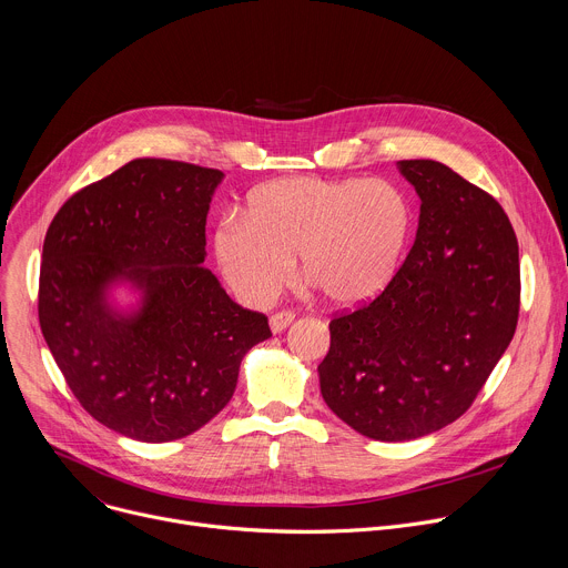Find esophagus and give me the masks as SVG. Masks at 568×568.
<instances>
[{
	"label": "esophagus",
	"mask_w": 568,
	"mask_h": 568,
	"mask_svg": "<svg viewBox=\"0 0 568 568\" xmlns=\"http://www.w3.org/2000/svg\"><path fill=\"white\" fill-rule=\"evenodd\" d=\"M292 321H294V312H276V314L270 316V328H272L274 335L283 333Z\"/></svg>",
	"instance_id": "1"
}]
</instances>
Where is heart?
<instances>
[{"label": "heart", "mask_w": 568, "mask_h": 568, "mask_svg": "<svg viewBox=\"0 0 568 568\" xmlns=\"http://www.w3.org/2000/svg\"><path fill=\"white\" fill-rule=\"evenodd\" d=\"M412 229V202L388 182L287 178L256 189L245 217L220 220L213 252L250 305L276 298L294 256L328 301L357 305L390 283Z\"/></svg>", "instance_id": "b5f03b06"}]
</instances>
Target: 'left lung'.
<instances>
[{
	"instance_id": "8db88e82",
	"label": "left lung",
	"mask_w": 568,
	"mask_h": 568,
	"mask_svg": "<svg viewBox=\"0 0 568 568\" xmlns=\"http://www.w3.org/2000/svg\"><path fill=\"white\" fill-rule=\"evenodd\" d=\"M397 169L420 197L416 242L371 303L331 321L321 395L355 432L399 443L460 418L513 342L519 247L501 204L434 159Z\"/></svg>"
}]
</instances>
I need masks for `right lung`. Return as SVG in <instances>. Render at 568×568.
Returning a JSON list of instances; mask_svg holds the SVG:
<instances>
[{"instance_id":"1","label":"right lung","mask_w":568,"mask_h":568,"mask_svg":"<svg viewBox=\"0 0 568 568\" xmlns=\"http://www.w3.org/2000/svg\"><path fill=\"white\" fill-rule=\"evenodd\" d=\"M215 169L132 159L73 193L49 224L38 316L71 393L94 420L141 440L184 438L231 399L240 362L272 337L202 267ZM140 305L121 313L109 290Z\"/></svg>"}]
</instances>
